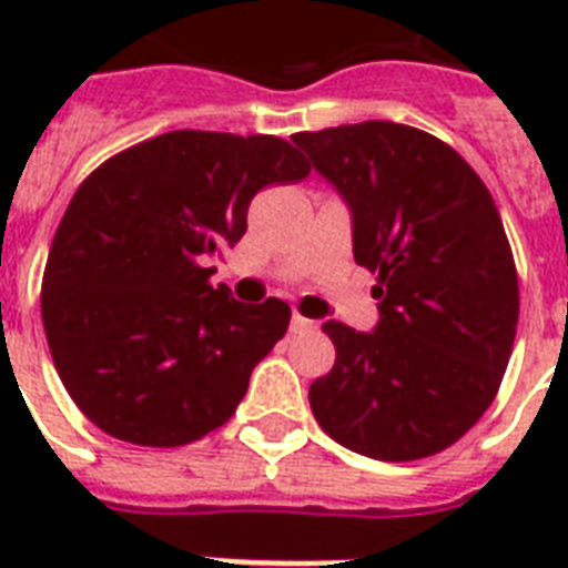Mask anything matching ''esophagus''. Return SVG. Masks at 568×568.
<instances>
[{"mask_svg": "<svg viewBox=\"0 0 568 568\" xmlns=\"http://www.w3.org/2000/svg\"><path fill=\"white\" fill-rule=\"evenodd\" d=\"M292 333H312V329H315V321H310V318H303V315H297V312H294L292 315Z\"/></svg>", "mask_w": 568, "mask_h": 568, "instance_id": "34e87169", "label": "esophagus"}]
</instances>
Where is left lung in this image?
<instances>
[{"label":"left lung","mask_w":568,"mask_h":568,"mask_svg":"<svg viewBox=\"0 0 568 568\" xmlns=\"http://www.w3.org/2000/svg\"><path fill=\"white\" fill-rule=\"evenodd\" d=\"M351 212L377 274L372 333L327 321L333 372L310 386L327 436L372 459L439 454L493 404L519 324L501 214L439 138L386 120L292 138Z\"/></svg>","instance_id":"1"}]
</instances>
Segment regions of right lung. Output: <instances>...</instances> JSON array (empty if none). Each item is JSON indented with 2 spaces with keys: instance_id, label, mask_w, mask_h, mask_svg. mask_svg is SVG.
<instances>
[{
  "instance_id": "add662e5",
  "label": "right lung",
  "mask_w": 568,
  "mask_h": 568,
  "mask_svg": "<svg viewBox=\"0 0 568 568\" xmlns=\"http://www.w3.org/2000/svg\"><path fill=\"white\" fill-rule=\"evenodd\" d=\"M310 176L274 135L180 129L97 168L58 223L43 329L75 406L114 439L176 448L223 422L285 336L292 310L212 285L265 185Z\"/></svg>"
}]
</instances>
